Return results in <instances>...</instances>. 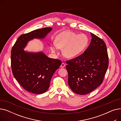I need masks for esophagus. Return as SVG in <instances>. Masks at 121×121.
<instances>
[{
  "label": "esophagus",
  "mask_w": 121,
  "mask_h": 121,
  "mask_svg": "<svg viewBox=\"0 0 121 121\" xmlns=\"http://www.w3.org/2000/svg\"><path fill=\"white\" fill-rule=\"evenodd\" d=\"M65 66H66V64H65V63H62V64H61V66H60V67L61 68H64Z\"/></svg>",
  "instance_id": "obj_1"
}]
</instances>
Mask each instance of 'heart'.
<instances>
[{"mask_svg":"<svg viewBox=\"0 0 121 121\" xmlns=\"http://www.w3.org/2000/svg\"><path fill=\"white\" fill-rule=\"evenodd\" d=\"M89 39L83 34H77L72 32H64L57 35L55 44H51L50 49L56 53L57 49H63V54L68 58H75L80 55L88 46Z\"/></svg>","mask_w":121,"mask_h":121,"instance_id":"1","label":"heart"}]
</instances>
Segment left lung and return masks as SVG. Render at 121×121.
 I'll return each instance as SVG.
<instances>
[{
  "mask_svg": "<svg viewBox=\"0 0 121 121\" xmlns=\"http://www.w3.org/2000/svg\"><path fill=\"white\" fill-rule=\"evenodd\" d=\"M92 39L83 54L66 61L68 84L79 95H86L101 85L108 66V56L104 41L92 33Z\"/></svg>",
  "mask_w": 121,
  "mask_h": 121,
  "instance_id": "8db88e82",
  "label": "left lung"
}]
</instances>
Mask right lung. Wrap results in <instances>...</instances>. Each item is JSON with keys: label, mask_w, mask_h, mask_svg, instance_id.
Segmentation results:
<instances>
[{"label": "right lung", "mask_w": 121, "mask_h": 121, "mask_svg": "<svg viewBox=\"0 0 121 121\" xmlns=\"http://www.w3.org/2000/svg\"><path fill=\"white\" fill-rule=\"evenodd\" d=\"M46 27L33 30L18 38L11 50V67L14 77L26 91L42 94L49 88L51 79L62 64L42 52H28L24 48L34 39H43L52 30Z\"/></svg>", "instance_id": "add662e5"}]
</instances>
